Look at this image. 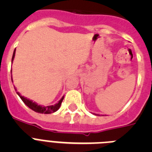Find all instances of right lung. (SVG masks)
<instances>
[{
  "label": "right lung",
  "mask_w": 152,
  "mask_h": 152,
  "mask_svg": "<svg viewBox=\"0 0 152 152\" xmlns=\"http://www.w3.org/2000/svg\"><path fill=\"white\" fill-rule=\"evenodd\" d=\"M15 52L16 49L13 52V57H12V63H13V58L15 57ZM11 80L12 82H13V78L11 77ZM15 91H17V89L15 88ZM17 94H18V96L20 97L21 100H23L25 104L29 108H30L31 110H33V111L36 113H44V114H49V113H55L60 108L61 104V102H62L63 99H64V96L61 97V100L59 101L57 103L54 104V105H51V106H47V107H43V106L41 105H38L36 102H33V100H30L29 99H27L26 97H24L23 96H21L19 92H17Z\"/></svg>",
  "instance_id": "1"
}]
</instances>
